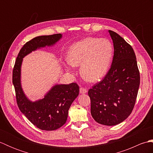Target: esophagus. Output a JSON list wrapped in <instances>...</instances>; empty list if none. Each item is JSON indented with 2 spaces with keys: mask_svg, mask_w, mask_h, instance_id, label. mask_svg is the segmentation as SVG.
Returning a JSON list of instances; mask_svg holds the SVG:
<instances>
[{
  "mask_svg": "<svg viewBox=\"0 0 153 153\" xmlns=\"http://www.w3.org/2000/svg\"><path fill=\"white\" fill-rule=\"evenodd\" d=\"M79 92H80V93H82V94L86 93L87 92V89H85V88H84V87H80Z\"/></svg>",
  "mask_w": 153,
  "mask_h": 153,
  "instance_id": "1",
  "label": "esophagus"
}]
</instances>
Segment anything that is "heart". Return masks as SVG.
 Wrapping results in <instances>:
<instances>
[{
  "label": "heart",
  "instance_id": "heart-1",
  "mask_svg": "<svg viewBox=\"0 0 153 153\" xmlns=\"http://www.w3.org/2000/svg\"><path fill=\"white\" fill-rule=\"evenodd\" d=\"M113 55V45L108 39L87 37L70 47L68 63L70 66L81 65L80 72L83 78L94 82L108 72Z\"/></svg>",
  "mask_w": 153,
  "mask_h": 153
}]
</instances>
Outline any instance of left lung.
Listing matches in <instances>:
<instances>
[{"instance_id": "8db88e82", "label": "left lung", "mask_w": 153, "mask_h": 153, "mask_svg": "<svg viewBox=\"0 0 153 153\" xmlns=\"http://www.w3.org/2000/svg\"><path fill=\"white\" fill-rule=\"evenodd\" d=\"M108 32L114 50L111 67L104 79L89 90L88 95L93 119L110 126L130 115L137 99L140 74L131 45L116 32Z\"/></svg>"}]
</instances>
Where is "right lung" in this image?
Returning <instances> with one entry per match:
<instances>
[{"label": "right lung", "mask_w": 153, "mask_h": 153, "mask_svg": "<svg viewBox=\"0 0 153 153\" xmlns=\"http://www.w3.org/2000/svg\"><path fill=\"white\" fill-rule=\"evenodd\" d=\"M61 38L62 35L58 33L32 39L19 51L13 69L12 83L18 108L34 126L42 130H56L66 123L68 110L78 96L79 87L76 83L56 85L43 99L31 102L25 95L22 88L21 66L23 58L27 54L41 47L52 46Z\"/></svg>", "instance_id": "obj_1"}]
</instances>
